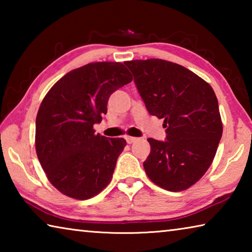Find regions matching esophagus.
<instances>
[{
  "mask_svg": "<svg viewBox=\"0 0 252 252\" xmlns=\"http://www.w3.org/2000/svg\"><path fill=\"white\" fill-rule=\"evenodd\" d=\"M126 143H129V144H131V143H133L135 140H136V138H133V136H129V135H126Z\"/></svg>",
  "mask_w": 252,
  "mask_h": 252,
  "instance_id": "esophagus-1",
  "label": "esophagus"
}]
</instances>
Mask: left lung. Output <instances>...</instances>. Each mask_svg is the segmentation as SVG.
<instances>
[{
    "instance_id": "obj_1",
    "label": "left lung",
    "mask_w": 252,
    "mask_h": 252,
    "mask_svg": "<svg viewBox=\"0 0 252 252\" xmlns=\"http://www.w3.org/2000/svg\"><path fill=\"white\" fill-rule=\"evenodd\" d=\"M125 64L148 112L164 120V141L148 139L151 151L143 162L146 173L165 190H186L210 167L222 135L215 91L192 71L165 60Z\"/></svg>"
}]
</instances>
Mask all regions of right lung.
<instances>
[{
	"instance_id": "obj_1",
	"label": "right lung",
	"mask_w": 252,
	"mask_h": 252,
	"mask_svg": "<svg viewBox=\"0 0 252 252\" xmlns=\"http://www.w3.org/2000/svg\"><path fill=\"white\" fill-rule=\"evenodd\" d=\"M131 81L122 63H89L70 71L46 93L36 116L35 149L60 192L87 200L110 183L126 142L95 134L93 126L106 114L110 95Z\"/></svg>"
}]
</instances>
